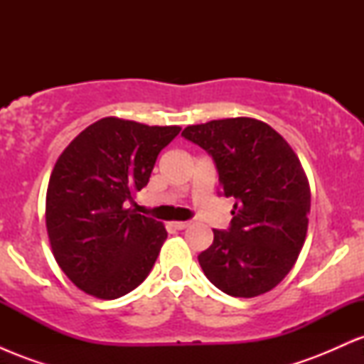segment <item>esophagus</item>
<instances>
[{
	"label": "esophagus",
	"instance_id": "obj_1",
	"mask_svg": "<svg viewBox=\"0 0 364 364\" xmlns=\"http://www.w3.org/2000/svg\"><path fill=\"white\" fill-rule=\"evenodd\" d=\"M171 225H173L174 229H186L190 223H186V220H174V223H171Z\"/></svg>",
	"mask_w": 364,
	"mask_h": 364
}]
</instances>
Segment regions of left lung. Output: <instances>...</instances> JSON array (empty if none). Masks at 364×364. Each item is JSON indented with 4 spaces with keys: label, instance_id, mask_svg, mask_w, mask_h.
I'll return each mask as SVG.
<instances>
[{
    "label": "left lung",
    "instance_id": "1",
    "mask_svg": "<svg viewBox=\"0 0 364 364\" xmlns=\"http://www.w3.org/2000/svg\"><path fill=\"white\" fill-rule=\"evenodd\" d=\"M183 136L210 154L219 186L235 196L229 231L198 255L207 279L235 298L274 289L298 260L311 191L301 162L272 127L255 118L190 124Z\"/></svg>",
    "mask_w": 364,
    "mask_h": 364
}]
</instances>
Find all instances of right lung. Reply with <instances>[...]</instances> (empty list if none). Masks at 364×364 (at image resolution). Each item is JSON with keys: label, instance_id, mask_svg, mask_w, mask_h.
<instances>
[{"label": "right lung", "instance_id": "right-lung-1", "mask_svg": "<svg viewBox=\"0 0 364 364\" xmlns=\"http://www.w3.org/2000/svg\"><path fill=\"white\" fill-rule=\"evenodd\" d=\"M181 128L107 116L63 150L46 193V228L58 265L78 289L116 299L152 270L168 232L124 203L147 186L156 159Z\"/></svg>", "mask_w": 364, "mask_h": 364}]
</instances>
